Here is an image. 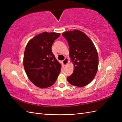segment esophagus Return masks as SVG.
Wrapping results in <instances>:
<instances>
[{"instance_id":"esophagus-1","label":"esophagus","mask_w":122,"mask_h":122,"mask_svg":"<svg viewBox=\"0 0 122 122\" xmlns=\"http://www.w3.org/2000/svg\"><path fill=\"white\" fill-rule=\"evenodd\" d=\"M68 62H69V60H68V58H65V59L63 61V65L64 66H66L67 64H68Z\"/></svg>"}]
</instances>
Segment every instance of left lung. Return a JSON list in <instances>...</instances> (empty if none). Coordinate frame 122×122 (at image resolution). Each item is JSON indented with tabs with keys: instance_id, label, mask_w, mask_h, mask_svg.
Segmentation results:
<instances>
[{
	"instance_id": "left-lung-1",
	"label": "left lung",
	"mask_w": 122,
	"mask_h": 122,
	"mask_svg": "<svg viewBox=\"0 0 122 122\" xmlns=\"http://www.w3.org/2000/svg\"><path fill=\"white\" fill-rule=\"evenodd\" d=\"M69 46V55L74 71L67 77L69 83L83 87L89 84L97 74L98 66L97 52L94 43L84 32L79 30L62 33Z\"/></svg>"
}]
</instances>
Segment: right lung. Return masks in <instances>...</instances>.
Listing matches in <instances>:
<instances>
[{"label": "right lung", "mask_w": 122, "mask_h": 122, "mask_svg": "<svg viewBox=\"0 0 122 122\" xmlns=\"http://www.w3.org/2000/svg\"><path fill=\"white\" fill-rule=\"evenodd\" d=\"M60 35V33L43 32L35 36L27 44L23 63L28 77L36 86L46 88L56 81L61 64L51 47Z\"/></svg>", "instance_id": "right-lung-1"}]
</instances>
